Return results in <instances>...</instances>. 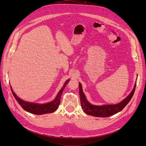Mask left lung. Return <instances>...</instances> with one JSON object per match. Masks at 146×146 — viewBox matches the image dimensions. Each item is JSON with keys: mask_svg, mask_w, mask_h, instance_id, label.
I'll return each instance as SVG.
<instances>
[{"mask_svg": "<svg viewBox=\"0 0 146 146\" xmlns=\"http://www.w3.org/2000/svg\"><path fill=\"white\" fill-rule=\"evenodd\" d=\"M136 85V84L135 85L133 90H132L131 93L125 99H123L121 102L116 105L97 106L91 105L87 101L86 97L83 92L81 83H79V94H80L81 106L84 112L88 115L100 117H106L114 115L117 113L122 111L130 101L135 92Z\"/></svg>", "mask_w": 146, "mask_h": 146, "instance_id": "8db88e82", "label": "left lung"}]
</instances>
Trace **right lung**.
Instances as JSON below:
<instances>
[{"instance_id":"1","label":"right lung","mask_w":146,"mask_h":146,"mask_svg":"<svg viewBox=\"0 0 146 146\" xmlns=\"http://www.w3.org/2000/svg\"><path fill=\"white\" fill-rule=\"evenodd\" d=\"M69 82V80L68 79V80L65 82V83L64 84V86L59 91L58 94H57L56 97V98L54 100L50 103L44 104H38L30 103V102H28L23 100L22 99H19L18 97L16 95L14 91H13L11 86H10V88H11V90L13 96L15 97V98L16 99L17 102H18V104L21 106L22 108H23L24 110H25L26 111H28L32 114H39V115H40V114L50 113L56 111L60 104V99H61V94H62L66 85H67Z\"/></svg>"}]
</instances>
